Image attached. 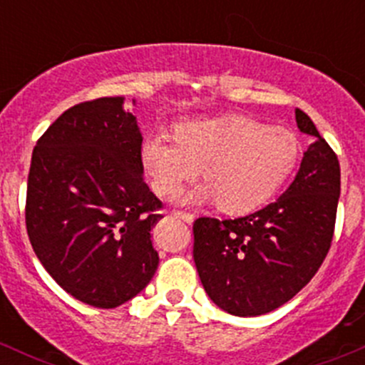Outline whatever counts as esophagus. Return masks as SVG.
<instances>
[{
	"label": "esophagus",
	"instance_id": "1",
	"mask_svg": "<svg viewBox=\"0 0 365 365\" xmlns=\"http://www.w3.org/2000/svg\"><path fill=\"white\" fill-rule=\"evenodd\" d=\"M173 215L178 217V219H182L183 222H187V224H192V222H194V215H192V213H187V212H173Z\"/></svg>",
	"mask_w": 365,
	"mask_h": 365
}]
</instances>
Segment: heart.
I'll return each mask as SVG.
<instances>
[{"mask_svg":"<svg viewBox=\"0 0 365 365\" xmlns=\"http://www.w3.org/2000/svg\"><path fill=\"white\" fill-rule=\"evenodd\" d=\"M175 138L157 132L141 146V164L153 190L173 196L203 168L205 185L183 203H217L240 215L261 208L295 169L300 145L284 127L263 125L242 114L180 123Z\"/></svg>","mask_w":365,"mask_h":365,"instance_id":"b5f03b06","label":"heart"}]
</instances>
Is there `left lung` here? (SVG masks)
Here are the masks:
<instances>
[{
  "label": "left lung",
  "mask_w": 365,
  "mask_h": 365,
  "mask_svg": "<svg viewBox=\"0 0 365 365\" xmlns=\"http://www.w3.org/2000/svg\"><path fill=\"white\" fill-rule=\"evenodd\" d=\"M298 128L312 135L295 180L281 197L235 220L194 222V263L206 295L233 316L281 307L322 267L336 224L341 168L311 118L295 109Z\"/></svg>",
  "instance_id": "obj_1"
}]
</instances>
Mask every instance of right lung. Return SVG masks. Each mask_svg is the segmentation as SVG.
Segmentation results:
<instances>
[{
	"instance_id": "right-lung-1",
	"label": "right lung",
	"mask_w": 365,
	"mask_h": 365,
	"mask_svg": "<svg viewBox=\"0 0 365 365\" xmlns=\"http://www.w3.org/2000/svg\"><path fill=\"white\" fill-rule=\"evenodd\" d=\"M123 97L83 102L36 141L26 230L40 263L77 300L125 304L159 267L152 230L162 203L143 178L138 120Z\"/></svg>"
}]
</instances>
